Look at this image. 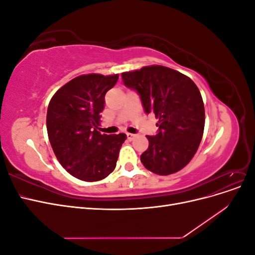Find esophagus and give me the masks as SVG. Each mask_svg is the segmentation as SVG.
Here are the masks:
<instances>
[{
	"label": "esophagus",
	"mask_w": 255,
	"mask_h": 255,
	"mask_svg": "<svg viewBox=\"0 0 255 255\" xmlns=\"http://www.w3.org/2000/svg\"><path fill=\"white\" fill-rule=\"evenodd\" d=\"M135 136H136L135 134H130V133H128V134H127V137H128V140H133L134 138H135Z\"/></svg>",
	"instance_id": "34e87169"
}]
</instances>
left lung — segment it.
Instances as JSON below:
<instances>
[{
	"label": "left lung",
	"mask_w": 255,
	"mask_h": 255,
	"mask_svg": "<svg viewBox=\"0 0 255 255\" xmlns=\"http://www.w3.org/2000/svg\"><path fill=\"white\" fill-rule=\"evenodd\" d=\"M121 76L126 87L139 96L144 113L158 118L156 135L146 136L149 148L140 155L142 165L160 175L181 170L194 157L204 130V104L196 84L163 66Z\"/></svg>",
	"instance_id": "left-lung-1"
}]
</instances>
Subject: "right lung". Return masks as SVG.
I'll return each mask as SVG.
<instances>
[{
    "mask_svg": "<svg viewBox=\"0 0 255 255\" xmlns=\"http://www.w3.org/2000/svg\"><path fill=\"white\" fill-rule=\"evenodd\" d=\"M118 74H86L64 85L51 99L47 129L60 165L74 177L86 182L103 180L117 164L127 135L100 133L105 95Z\"/></svg>",
    "mask_w": 255,
    "mask_h": 255,
    "instance_id": "obj_1",
    "label": "right lung"
}]
</instances>
